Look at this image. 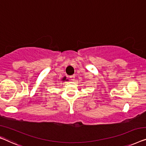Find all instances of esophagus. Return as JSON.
I'll use <instances>...</instances> for the list:
<instances>
[{
	"instance_id": "obj_1",
	"label": "esophagus",
	"mask_w": 146,
	"mask_h": 146,
	"mask_svg": "<svg viewBox=\"0 0 146 146\" xmlns=\"http://www.w3.org/2000/svg\"><path fill=\"white\" fill-rule=\"evenodd\" d=\"M75 75L70 76V79L72 80V81H74V80H75Z\"/></svg>"
}]
</instances>
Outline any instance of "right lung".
I'll list each match as a JSON object with an SVG mask.
<instances>
[{
  "instance_id": "obj_1",
  "label": "right lung",
  "mask_w": 146,
  "mask_h": 146,
  "mask_svg": "<svg viewBox=\"0 0 146 146\" xmlns=\"http://www.w3.org/2000/svg\"><path fill=\"white\" fill-rule=\"evenodd\" d=\"M61 81H68V79H66V77H64L62 79H61ZM62 83H63V82H62Z\"/></svg>"
}]
</instances>
